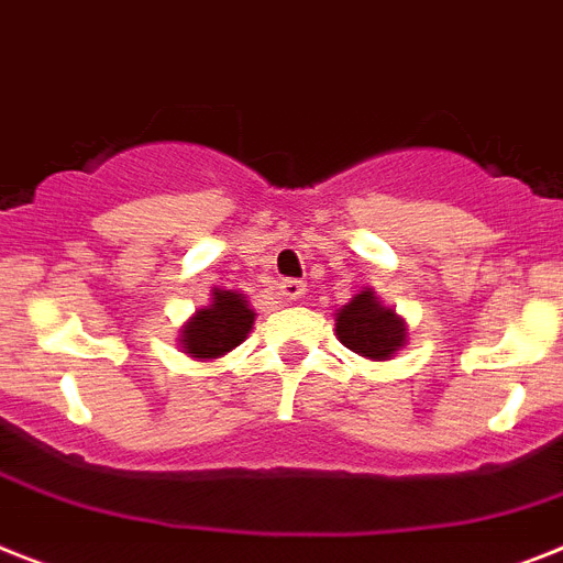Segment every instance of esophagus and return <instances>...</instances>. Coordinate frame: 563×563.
<instances>
[{
  "label": "esophagus",
  "instance_id": "esophagus-1",
  "mask_svg": "<svg viewBox=\"0 0 563 563\" xmlns=\"http://www.w3.org/2000/svg\"><path fill=\"white\" fill-rule=\"evenodd\" d=\"M278 290H282V296H285L287 301H299L308 287H305V282H299V278H285Z\"/></svg>",
  "mask_w": 563,
  "mask_h": 563
}]
</instances>
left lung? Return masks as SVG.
Returning <instances> with one entry per match:
<instances>
[{"instance_id":"left-lung-1","label":"left lung","mask_w":563,"mask_h":563,"mask_svg":"<svg viewBox=\"0 0 563 563\" xmlns=\"http://www.w3.org/2000/svg\"><path fill=\"white\" fill-rule=\"evenodd\" d=\"M339 342L368 360H391L406 345V322L365 287L336 313Z\"/></svg>"}]
</instances>
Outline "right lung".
Here are the masks:
<instances>
[{
    "label": "right lung",
    "mask_w": 563,
    "mask_h": 563,
    "mask_svg": "<svg viewBox=\"0 0 563 563\" xmlns=\"http://www.w3.org/2000/svg\"><path fill=\"white\" fill-rule=\"evenodd\" d=\"M253 322L255 313L241 292L216 290L212 305L195 310L192 319L184 324L180 347L195 360H218L247 339Z\"/></svg>",
    "instance_id": "right-lung-1"
}]
</instances>
